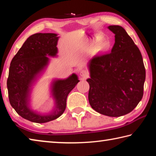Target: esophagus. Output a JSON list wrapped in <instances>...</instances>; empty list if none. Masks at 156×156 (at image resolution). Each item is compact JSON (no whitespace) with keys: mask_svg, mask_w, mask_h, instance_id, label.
<instances>
[{"mask_svg":"<svg viewBox=\"0 0 156 156\" xmlns=\"http://www.w3.org/2000/svg\"><path fill=\"white\" fill-rule=\"evenodd\" d=\"M80 76L83 79H85L88 77V72L86 70H81L80 72Z\"/></svg>","mask_w":156,"mask_h":156,"instance_id":"esophagus-1","label":"esophagus"}]
</instances>
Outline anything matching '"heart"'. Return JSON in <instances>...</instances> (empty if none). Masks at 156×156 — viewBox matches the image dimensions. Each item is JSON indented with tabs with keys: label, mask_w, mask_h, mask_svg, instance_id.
Here are the masks:
<instances>
[{
	"label": "heart",
	"mask_w": 156,
	"mask_h": 156,
	"mask_svg": "<svg viewBox=\"0 0 156 156\" xmlns=\"http://www.w3.org/2000/svg\"><path fill=\"white\" fill-rule=\"evenodd\" d=\"M98 39H91L88 41L87 43V51H91L94 48V47L97 43ZM97 45V44H96ZM111 47V42L107 39H102L100 41L96 46V49L97 51L99 52H105L107 51Z\"/></svg>",
	"instance_id": "b5f03b06"
}]
</instances>
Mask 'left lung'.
I'll return each instance as SVG.
<instances>
[{"mask_svg":"<svg viewBox=\"0 0 156 156\" xmlns=\"http://www.w3.org/2000/svg\"><path fill=\"white\" fill-rule=\"evenodd\" d=\"M107 28L115 34V43L109 54L94 56L88 62V98L96 112L119 117L142 100L146 72L141 53L125 29Z\"/></svg>","mask_w":156,"mask_h":156,"instance_id":"obj_1","label":"left lung"}]
</instances>
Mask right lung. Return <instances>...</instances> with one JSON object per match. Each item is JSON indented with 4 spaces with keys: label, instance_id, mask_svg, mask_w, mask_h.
<instances>
[{
    "label": "right lung",
    "instance_id": "obj_1",
    "mask_svg": "<svg viewBox=\"0 0 156 156\" xmlns=\"http://www.w3.org/2000/svg\"><path fill=\"white\" fill-rule=\"evenodd\" d=\"M59 36L53 33H37L30 36L11 62L7 86L10 105L18 115L36 123L54 120L64 113L67 98L79 81L72 73L67 78L54 79L51 84V96L54 100L52 112L47 114L31 107L32 87L49 65V57H56Z\"/></svg>",
    "mask_w": 156,
    "mask_h": 156
}]
</instances>
